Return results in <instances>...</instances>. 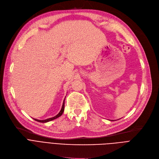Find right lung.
<instances>
[{
    "label": "right lung",
    "instance_id": "1",
    "mask_svg": "<svg viewBox=\"0 0 159 159\" xmlns=\"http://www.w3.org/2000/svg\"><path fill=\"white\" fill-rule=\"evenodd\" d=\"M65 99L63 100V105H62V107H61V111H59V112L58 113V114L57 115H56L55 116L52 117V118H48V119H46V120H37V119H35L34 118L35 121H37V122H41V123H46V122H50V121H52L53 120H55L56 118H57L58 117L61 116L62 115V114L64 112V109H65Z\"/></svg>",
    "mask_w": 159,
    "mask_h": 159
}]
</instances>
